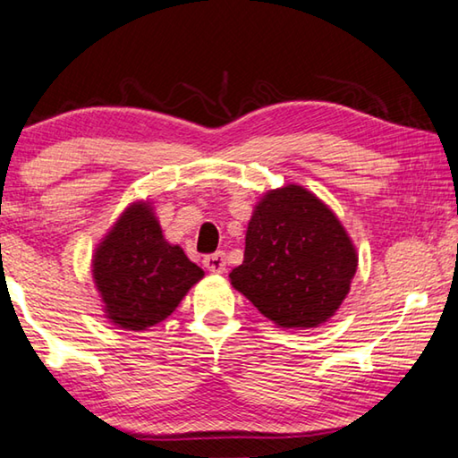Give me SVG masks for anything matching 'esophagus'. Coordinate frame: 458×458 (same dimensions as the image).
Wrapping results in <instances>:
<instances>
[{"label":"esophagus","mask_w":458,"mask_h":458,"mask_svg":"<svg viewBox=\"0 0 458 458\" xmlns=\"http://www.w3.org/2000/svg\"><path fill=\"white\" fill-rule=\"evenodd\" d=\"M202 266H205L211 274H223L225 266H227V261H225V253L223 251L211 253V256H207L205 259H202Z\"/></svg>","instance_id":"esophagus-1"}]
</instances>
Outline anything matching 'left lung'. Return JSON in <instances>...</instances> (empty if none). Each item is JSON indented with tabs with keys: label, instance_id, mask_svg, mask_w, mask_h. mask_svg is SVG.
<instances>
[{
	"label": "left lung",
	"instance_id": "1",
	"mask_svg": "<svg viewBox=\"0 0 458 458\" xmlns=\"http://www.w3.org/2000/svg\"><path fill=\"white\" fill-rule=\"evenodd\" d=\"M357 247L333 208L300 184L261 194L231 286L280 328L328 322L347 298Z\"/></svg>",
	"mask_w": 458,
	"mask_h": 458
}]
</instances>
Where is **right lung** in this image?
Instances as JSON below:
<instances>
[{
  "mask_svg": "<svg viewBox=\"0 0 458 458\" xmlns=\"http://www.w3.org/2000/svg\"><path fill=\"white\" fill-rule=\"evenodd\" d=\"M95 288L105 318L125 331H148L168 318L205 272L162 235L152 200H136L95 247Z\"/></svg>",
  "mask_w": 458,
  "mask_h": 458,
  "instance_id": "add662e5",
  "label": "right lung"
}]
</instances>
